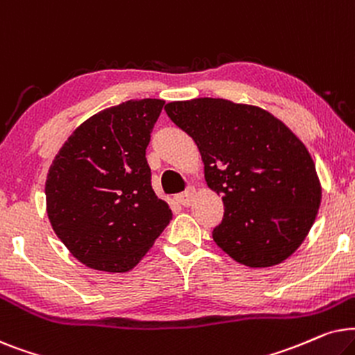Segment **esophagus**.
I'll return each instance as SVG.
<instances>
[{"mask_svg":"<svg viewBox=\"0 0 355 355\" xmlns=\"http://www.w3.org/2000/svg\"><path fill=\"white\" fill-rule=\"evenodd\" d=\"M193 200H195V188H188L187 191H183V193H180V195H177V201L185 207L190 206Z\"/></svg>","mask_w":355,"mask_h":355,"instance_id":"obj_1","label":"esophagus"}]
</instances>
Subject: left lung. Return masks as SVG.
<instances>
[{
    "instance_id": "1",
    "label": "left lung",
    "mask_w": 355,
    "mask_h": 355,
    "mask_svg": "<svg viewBox=\"0 0 355 355\" xmlns=\"http://www.w3.org/2000/svg\"><path fill=\"white\" fill-rule=\"evenodd\" d=\"M165 112L190 135L211 190L225 212L212 239L235 261L268 268L289 258L313 225L321 201L315 164L284 123L225 98L170 102Z\"/></svg>"
}]
</instances>
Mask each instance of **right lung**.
<instances>
[{
  "label": "right lung",
  "instance_id": "add662e5",
  "mask_svg": "<svg viewBox=\"0 0 355 355\" xmlns=\"http://www.w3.org/2000/svg\"><path fill=\"white\" fill-rule=\"evenodd\" d=\"M164 101L102 110L69 136L45 183L55 234L79 261L108 272L135 268L172 220L146 159Z\"/></svg>",
  "mask_w": 355,
  "mask_h": 355
}]
</instances>
